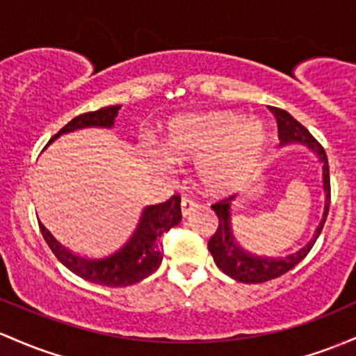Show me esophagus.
I'll list each match as a JSON object with an SVG mask.
<instances>
[{
    "label": "esophagus",
    "instance_id": "esophagus-1",
    "mask_svg": "<svg viewBox=\"0 0 356 356\" xmlns=\"http://www.w3.org/2000/svg\"><path fill=\"white\" fill-rule=\"evenodd\" d=\"M197 208V202L194 201V199L187 197V196H182L181 199V213L182 216H187V214H191V211H194Z\"/></svg>",
    "mask_w": 356,
    "mask_h": 356
}]
</instances>
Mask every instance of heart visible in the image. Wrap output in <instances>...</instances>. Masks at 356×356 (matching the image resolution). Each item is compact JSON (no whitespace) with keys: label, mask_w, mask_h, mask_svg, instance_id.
<instances>
[{"label":"heart","mask_w":356,"mask_h":356,"mask_svg":"<svg viewBox=\"0 0 356 356\" xmlns=\"http://www.w3.org/2000/svg\"><path fill=\"white\" fill-rule=\"evenodd\" d=\"M267 134L260 121L235 111H206L172 120L163 148L175 162L197 160L201 182L214 193L240 186L264 155Z\"/></svg>","instance_id":"obj_1"}]
</instances>
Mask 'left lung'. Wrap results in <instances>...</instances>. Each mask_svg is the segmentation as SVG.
I'll list each match as a JSON object with an SVG mask.
<instances>
[{
  "mask_svg": "<svg viewBox=\"0 0 356 356\" xmlns=\"http://www.w3.org/2000/svg\"><path fill=\"white\" fill-rule=\"evenodd\" d=\"M270 111L273 113L277 120V128H279V138L280 145H289V143H302L307 148H311L316 155H318L319 162L323 165V187H324V211L323 218L319 226L316 228L314 235L302 248L298 252L291 253L286 257H260L253 255V253L247 252L241 248L238 243L235 235H233L232 228V202L235 201L236 196L226 197L222 201L216 202L211 208L216 213L220 225H218L216 233L211 236L208 248L213 255L214 264L218 268L229 275L232 279L238 280V282L245 284H261L267 280L277 279V277L284 275V273L294 268L307 253L311 252L312 245L316 243L318 236L321 235L324 221L327 218V211H330L331 202V186H330V165H327L326 152L321 147V143L307 131L306 127L299 123L298 120L292 118L287 111L280 108L270 106Z\"/></svg>",
  "mask_w": 356,
  "mask_h": 356,
  "instance_id": "8db88e82",
  "label": "left lung"
}]
</instances>
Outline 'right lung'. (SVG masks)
Masks as SVG:
<instances>
[{
  "instance_id": "obj_1",
  "label": "right lung",
  "mask_w": 356,
  "mask_h": 356,
  "mask_svg": "<svg viewBox=\"0 0 356 356\" xmlns=\"http://www.w3.org/2000/svg\"><path fill=\"white\" fill-rule=\"evenodd\" d=\"M120 108L121 106H106L97 109V111L76 116L64 128H60V131L54 135L49 143H52L60 135L81 130V128H111L115 124V118L118 116ZM181 220V196L177 194L165 202L147 206L142 211V216H140L134 233L124 240V243L101 257L77 255V253L62 247L40 221H38V226H40L42 235L54 255L70 272L89 282L99 284V286L127 287L147 279L148 275L157 270L163 259L160 238L175 225H179Z\"/></svg>"
}]
</instances>
